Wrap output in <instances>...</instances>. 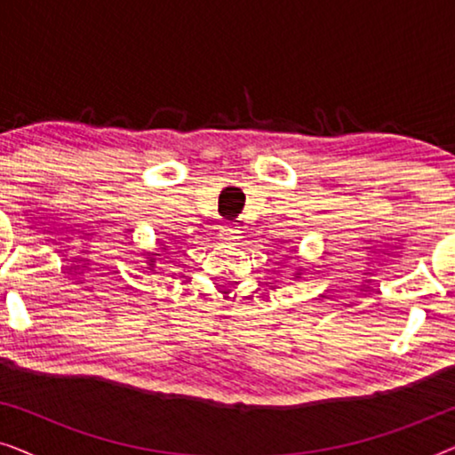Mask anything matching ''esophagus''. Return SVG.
I'll return each instance as SVG.
<instances>
[{
    "mask_svg": "<svg viewBox=\"0 0 455 455\" xmlns=\"http://www.w3.org/2000/svg\"><path fill=\"white\" fill-rule=\"evenodd\" d=\"M221 238L226 240V242H235V240H240L242 235H240V229L235 228V226H226L221 229Z\"/></svg>",
    "mask_w": 455,
    "mask_h": 455,
    "instance_id": "1",
    "label": "esophagus"
}]
</instances>
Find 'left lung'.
<instances>
[{"label": "left lung", "mask_w": 455, "mask_h": 455, "mask_svg": "<svg viewBox=\"0 0 455 455\" xmlns=\"http://www.w3.org/2000/svg\"><path fill=\"white\" fill-rule=\"evenodd\" d=\"M298 275H300V271H296V273H294V277H298Z\"/></svg>", "instance_id": "8db88e82"}]
</instances>
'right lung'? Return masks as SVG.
Wrapping results in <instances>:
<instances>
[{"instance_id": "obj_1", "label": "right lung", "mask_w": 455, "mask_h": 455, "mask_svg": "<svg viewBox=\"0 0 455 455\" xmlns=\"http://www.w3.org/2000/svg\"><path fill=\"white\" fill-rule=\"evenodd\" d=\"M159 248H164V251H167V242H164V244H159ZM157 257H161V254L157 252H147V260H148V269H155V263H157Z\"/></svg>"}]
</instances>
